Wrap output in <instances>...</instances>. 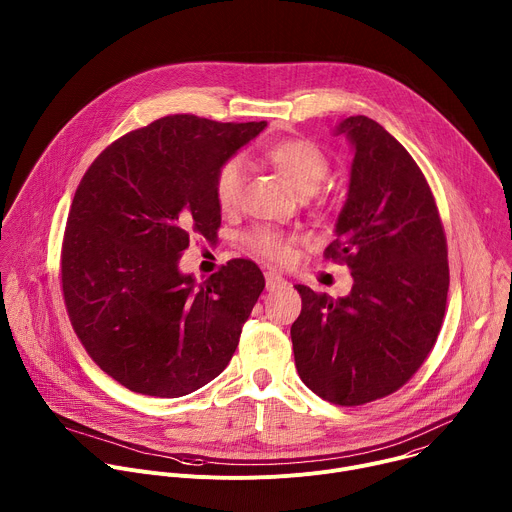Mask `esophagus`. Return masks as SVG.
Instances as JSON below:
<instances>
[{"instance_id": "34e87169", "label": "esophagus", "mask_w": 512, "mask_h": 512, "mask_svg": "<svg viewBox=\"0 0 512 512\" xmlns=\"http://www.w3.org/2000/svg\"><path fill=\"white\" fill-rule=\"evenodd\" d=\"M265 285H267L269 291H273V289L283 287V285H285V279H283L277 271H265Z\"/></svg>"}]
</instances>
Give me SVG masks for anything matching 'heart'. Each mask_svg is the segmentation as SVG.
<instances>
[{"mask_svg": "<svg viewBox=\"0 0 512 512\" xmlns=\"http://www.w3.org/2000/svg\"><path fill=\"white\" fill-rule=\"evenodd\" d=\"M265 158L300 194H314L330 176V158L320 145L306 137H291L269 145ZM245 166L231 158L218 166L212 180L214 200L223 212H233L243 198ZM243 245L265 259L283 261L289 257L296 237L273 227L257 225L243 233Z\"/></svg>", "mask_w": 512, "mask_h": 512, "instance_id": "heart-1", "label": "heart"}]
</instances>
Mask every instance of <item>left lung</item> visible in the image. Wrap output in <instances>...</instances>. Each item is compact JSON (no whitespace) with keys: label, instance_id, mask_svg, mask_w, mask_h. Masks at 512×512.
Wrapping results in <instances>:
<instances>
[{"label":"left lung","instance_id":"left-lung-1","mask_svg":"<svg viewBox=\"0 0 512 512\" xmlns=\"http://www.w3.org/2000/svg\"><path fill=\"white\" fill-rule=\"evenodd\" d=\"M336 133L348 135L354 160L324 257L346 265L354 285L338 300L296 285L302 312L291 342L304 385L354 407L395 393L419 371L444 322L450 267L440 210L411 154L364 115Z\"/></svg>","mask_w":512,"mask_h":512}]
</instances>
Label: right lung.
Instances as JSON below:
<instances>
[{"label": "right lung", "instance_id": "right-lung-1", "mask_svg": "<svg viewBox=\"0 0 512 512\" xmlns=\"http://www.w3.org/2000/svg\"><path fill=\"white\" fill-rule=\"evenodd\" d=\"M265 125L168 115L115 139L85 172L62 239V298L87 354L125 389L182 397L233 358L261 269L231 259L196 285L178 259L194 235L216 237L214 172Z\"/></svg>", "mask_w": 512, "mask_h": 512}]
</instances>
